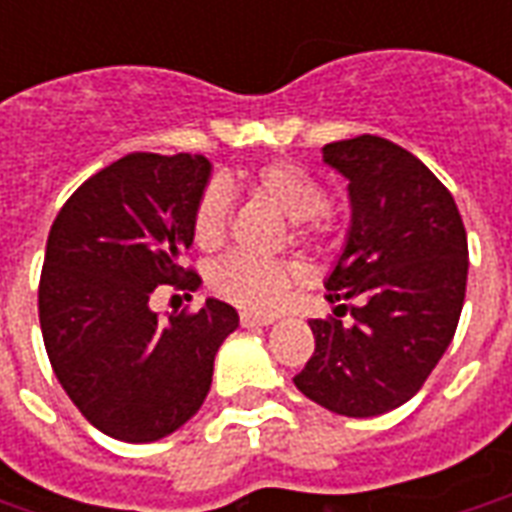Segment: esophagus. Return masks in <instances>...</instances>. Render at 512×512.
I'll return each instance as SVG.
<instances>
[{"instance_id":"obj_1","label":"esophagus","mask_w":512,"mask_h":512,"mask_svg":"<svg viewBox=\"0 0 512 512\" xmlns=\"http://www.w3.org/2000/svg\"><path fill=\"white\" fill-rule=\"evenodd\" d=\"M241 323H244V326H271V323H274V315H260V312H244V315H241Z\"/></svg>"}]
</instances>
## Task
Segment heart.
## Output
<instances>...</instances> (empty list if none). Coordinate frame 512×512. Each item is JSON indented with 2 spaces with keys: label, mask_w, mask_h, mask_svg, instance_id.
<instances>
[{
  "label": "heart",
  "mask_w": 512,
  "mask_h": 512,
  "mask_svg": "<svg viewBox=\"0 0 512 512\" xmlns=\"http://www.w3.org/2000/svg\"><path fill=\"white\" fill-rule=\"evenodd\" d=\"M249 191L277 208L288 222L299 224V233H304V222L310 224L326 205V191L318 180H312L304 169L274 161L260 167L249 178ZM227 189H233V180H222L219 186L202 191L200 202L194 208L191 233L200 249H216L222 246L227 235ZM301 279V271L290 263H266L255 257L233 255L222 260L213 271V290L246 310H274L279 307L290 288Z\"/></svg>",
  "instance_id": "heart-1"
}]
</instances>
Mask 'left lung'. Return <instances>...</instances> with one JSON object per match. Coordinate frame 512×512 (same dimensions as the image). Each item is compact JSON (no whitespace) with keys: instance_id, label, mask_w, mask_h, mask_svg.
<instances>
[{"instance_id":"left-lung-1","label":"left lung","mask_w":512,"mask_h":512,"mask_svg":"<svg viewBox=\"0 0 512 512\" xmlns=\"http://www.w3.org/2000/svg\"><path fill=\"white\" fill-rule=\"evenodd\" d=\"M348 180L351 224L326 277L329 301L354 326L310 321L315 354L293 378L343 417L403 406L450 348L466 296L469 249L452 194L417 156L381 136L321 150Z\"/></svg>"}]
</instances>
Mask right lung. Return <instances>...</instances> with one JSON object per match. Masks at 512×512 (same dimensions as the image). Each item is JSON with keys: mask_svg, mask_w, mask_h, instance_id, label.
Here are the masks:
<instances>
[{"mask_svg": "<svg viewBox=\"0 0 512 512\" xmlns=\"http://www.w3.org/2000/svg\"><path fill=\"white\" fill-rule=\"evenodd\" d=\"M211 172L205 156L128 153L84 180L51 224L38 290L46 354L73 406L112 439L147 444L186 425L238 329L219 299L167 323L150 310L158 285L200 282L180 255Z\"/></svg>", "mask_w": 512, "mask_h": 512, "instance_id": "1", "label": "right lung"}]
</instances>
